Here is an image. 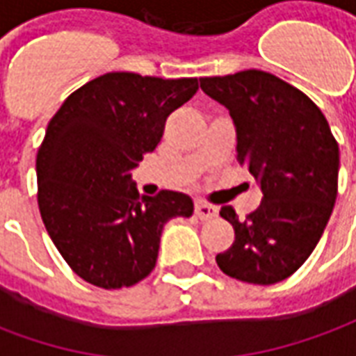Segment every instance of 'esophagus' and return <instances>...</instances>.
<instances>
[{"mask_svg":"<svg viewBox=\"0 0 356 356\" xmlns=\"http://www.w3.org/2000/svg\"><path fill=\"white\" fill-rule=\"evenodd\" d=\"M219 209L211 204H206V202H196L194 204V213L200 217V219H211V217L217 216Z\"/></svg>","mask_w":356,"mask_h":356,"instance_id":"obj_1","label":"esophagus"}]
</instances>
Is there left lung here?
<instances>
[{"label": "left lung", "instance_id": "obj_1", "mask_svg": "<svg viewBox=\"0 0 356 356\" xmlns=\"http://www.w3.org/2000/svg\"><path fill=\"white\" fill-rule=\"evenodd\" d=\"M200 88L229 110L236 160L263 202L246 221L231 206L221 217L234 244L217 254L225 275L250 284L282 282L313 254L337 196L339 147L321 108L305 93L261 70L200 78Z\"/></svg>", "mask_w": 356, "mask_h": 356}]
</instances>
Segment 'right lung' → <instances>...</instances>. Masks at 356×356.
<instances>
[{
    "label": "right lung",
    "mask_w": 356,
    "mask_h": 356,
    "mask_svg": "<svg viewBox=\"0 0 356 356\" xmlns=\"http://www.w3.org/2000/svg\"><path fill=\"white\" fill-rule=\"evenodd\" d=\"M196 91V78L108 72L74 91L47 125L35 160L38 206L53 244L86 282L104 290L140 282L156 265L163 225L193 216L188 194L139 196L131 171Z\"/></svg>",
    "instance_id": "add662e5"
}]
</instances>
